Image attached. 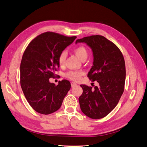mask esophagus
<instances>
[{
    "instance_id": "esophagus-1",
    "label": "esophagus",
    "mask_w": 147,
    "mask_h": 147,
    "mask_svg": "<svg viewBox=\"0 0 147 147\" xmlns=\"http://www.w3.org/2000/svg\"><path fill=\"white\" fill-rule=\"evenodd\" d=\"M77 85V84H76V83H74V82H71V87L73 88V87H74V86H76Z\"/></svg>"
}]
</instances>
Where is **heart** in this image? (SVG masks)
<instances>
[{
	"label": "heart",
	"instance_id": "heart-1",
	"mask_svg": "<svg viewBox=\"0 0 147 147\" xmlns=\"http://www.w3.org/2000/svg\"><path fill=\"white\" fill-rule=\"evenodd\" d=\"M75 54L76 56L81 60L86 59L88 57V51L84 47H79L75 49ZM67 57V53L65 51H62L59 54L58 58V62L61 66H63L65 64V60ZM84 73L82 71H70L66 74V76L74 81H78L80 79V77L82 76Z\"/></svg>",
	"mask_w": 147,
	"mask_h": 147
}]
</instances>
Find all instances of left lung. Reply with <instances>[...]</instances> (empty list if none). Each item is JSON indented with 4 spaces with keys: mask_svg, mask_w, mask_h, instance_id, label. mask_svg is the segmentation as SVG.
Returning <instances> with one entry per match:
<instances>
[{
    "mask_svg": "<svg viewBox=\"0 0 147 147\" xmlns=\"http://www.w3.org/2000/svg\"><path fill=\"white\" fill-rule=\"evenodd\" d=\"M85 43L91 49L93 66L88 74L98 86L80 85L83 93L79 97L80 109L91 119H101L108 115L117 105L124 90L126 70L124 58L119 48L100 35L85 37L76 43Z\"/></svg>",
    "mask_w": 147,
    "mask_h": 147,
    "instance_id": "left-lung-1",
    "label": "left lung"
}]
</instances>
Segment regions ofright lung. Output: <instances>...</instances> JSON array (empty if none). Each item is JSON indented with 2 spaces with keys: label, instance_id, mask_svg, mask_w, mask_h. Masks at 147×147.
Segmentation results:
<instances>
[{
  "label": "right lung",
  "instance_id": "right-lung-1",
  "mask_svg": "<svg viewBox=\"0 0 147 147\" xmlns=\"http://www.w3.org/2000/svg\"><path fill=\"white\" fill-rule=\"evenodd\" d=\"M76 37L46 32L34 38L25 50L20 67V85L27 101L37 113L49 115L61 108L71 84L63 80L55 85L49 79L54 78L59 67V54Z\"/></svg>",
  "mask_w": 147,
  "mask_h": 147
}]
</instances>
